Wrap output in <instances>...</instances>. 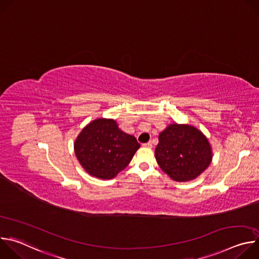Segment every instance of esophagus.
Returning a JSON list of instances; mask_svg holds the SVG:
<instances>
[{
	"mask_svg": "<svg viewBox=\"0 0 259 259\" xmlns=\"http://www.w3.org/2000/svg\"><path fill=\"white\" fill-rule=\"evenodd\" d=\"M144 147H152L153 146V143H152V141H149V142H146V143H143L142 144Z\"/></svg>",
	"mask_w": 259,
	"mask_h": 259,
	"instance_id": "esophagus-1",
	"label": "esophagus"
}]
</instances>
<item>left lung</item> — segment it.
<instances>
[{
	"label": "left lung",
	"instance_id": "left-lung-1",
	"mask_svg": "<svg viewBox=\"0 0 259 259\" xmlns=\"http://www.w3.org/2000/svg\"><path fill=\"white\" fill-rule=\"evenodd\" d=\"M155 155L161 169L176 181L196 178L212 159L210 144L202 132L189 125L177 124L161 132Z\"/></svg>",
	"mask_w": 259,
	"mask_h": 259
}]
</instances>
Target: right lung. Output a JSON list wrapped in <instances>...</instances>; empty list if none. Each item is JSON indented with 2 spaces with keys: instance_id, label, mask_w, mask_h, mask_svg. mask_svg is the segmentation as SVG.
Masks as SVG:
<instances>
[{
  "instance_id": "1",
  "label": "right lung",
  "mask_w": 259,
  "mask_h": 259,
  "mask_svg": "<svg viewBox=\"0 0 259 259\" xmlns=\"http://www.w3.org/2000/svg\"><path fill=\"white\" fill-rule=\"evenodd\" d=\"M139 146L136 138L120 130L116 121L98 119L82 130L75 153L88 173L110 179L126 168Z\"/></svg>"
}]
</instances>
